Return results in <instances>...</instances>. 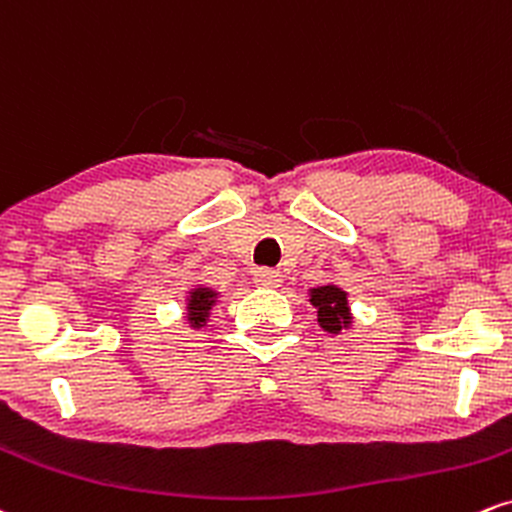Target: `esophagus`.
Listing matches in <instances>:
<instances>
[{
    "mask_svg": "<svg viewBox=\"0 0 512 512\" xmlns=\"http://www.w3.org/2000/svg\"><path fill=\"white\" fill-rule=\"evenodd\" d=\"M254 282L258 287H280L282 275L280 270H268V268H258L254 273Z\"/></svg>",
    "mask_w": 512,
    "mask_h": 512,
    "instance_id": "esophagus-1",
    "label": "esophagus"
}]
</instances>
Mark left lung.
Here are the masks:
<instances>
[{
  "label": "left lung",
  "mask_w": 512,
  "mask_h": 512,
  "mask_svg": "<svg viewBox=\"0 0 512 512\" xmlns=\"http://www.w3.org/2000/svg\"><path fill=\"white\" fill-rule=\"evenodd\" d=\"M309 302L318 309V326H321L330 335H340L342 330H350L354 323L350 299L347 292L340 285H328L311 287L309 290Z\"/></svg>",
  "instance_id": "obj_1"
}]
</instances>
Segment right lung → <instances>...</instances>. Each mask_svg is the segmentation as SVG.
Here are the masks:
<instances>
[{"label": "right lung", "mask_w": 512, "mask_h": 512, "mask_svg": "<svg viewBox=\"0 0 512 512\" xmlns=\"http://www.w3.org/2000/svg\"><path fill=\"white\" fill-rule=\"evenodd\" d=\"M218 297L220 292L208 285H194L189 292H186L184 311H186V323H189V328L201 330L203 326H208L210 311H213V306L218 304Z\"/></svg>", "instance_id": "1"}]
</instances>
